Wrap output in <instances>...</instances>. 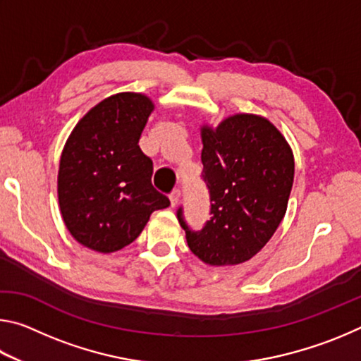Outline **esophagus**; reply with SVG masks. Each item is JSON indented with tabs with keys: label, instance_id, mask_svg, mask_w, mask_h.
Wrapping results in <instances>:
<instances>
[{
	"label": "esophagus",
	"instance_id": "34e87169",
	"mask_svg": "<svg viewBox=\"0 0 361 361\" xmlns=\"http://www.w3.org/2000/svg\"><path fill=\"white\" fill-rule=\"evenodd\" d=\"M180 197H181V191H180V189H173L172 194H170V204H172V207L178 205Z\"/></svg>",
	"mask_w": 361,
	"mask_h": 361
}]
</instances>
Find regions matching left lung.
I'll return each mask as SVG.
<instances>
[{
    "label": "left lung",
    "instance_id": "obj_1",
    "mask_svg": "<svg viewBox=\"0 0 361 361\" xmlns=\"http://www.w3.org/2000/svg\"><path fill=\"white\" fill-rule=\"evenodd\" d=\"M202 178L210 219L200 231L176 212L188 247L210 266L245 262L266 245L288 205L295 159L277 127L256 114H234L216 129L204 126Z\"/></svg>",
    "mask_w": 361,
    "mask_h": 361
}]
</instances>
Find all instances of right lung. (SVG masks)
<instances>
[{"mask_svg":"<svg viewBox=\"0 0 361 361\" xmlns=\"http://www.w3.org/2000/svg\"><path fill=\"white\" fill-rule=\"evenodd\" d=\"M154 105L122 92L78 122L60 157L57 192L70 234L90 250L113 253L142 234L154 210L170 200L151 183L152 161L140 149Z\"/></svg>","mask_w":361,"mask_h":361,"instance_id":"add662e5","label":"right lung"}]
</instances>
